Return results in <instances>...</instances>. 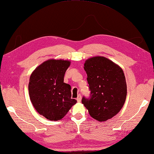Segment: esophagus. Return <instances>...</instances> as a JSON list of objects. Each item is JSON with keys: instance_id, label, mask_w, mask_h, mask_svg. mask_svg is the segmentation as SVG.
Masks as SVG:
<instances>
[{"instance_id": "esophagus-1", "label": "esophagus", "mask_w": 154, "mask_h": 154, "mask_svg": "<svg viewBox=\"0 0 154 154\" xmlns=\"http://www.w3.org/2000/svg\"><path fill=\"white\" fill-rule=\"evenodd\" d=\"M81 100H82L81 95H78V97H77V99H76L77 101H78V102H80V101H81Z\"/></svg>"}]
</instances>
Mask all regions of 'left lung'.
<instances>
[{"label": "left lung", "instance_id": "obj_1", "mask_svg": "<svg viewBox=\"0 0 154 154\" xmlns=\"http://www.w3.org/2000/svg\"><path fill=\"white\" fill-rule=\"evenodd\" d=\"M90 97L82 102L90 116L99 121L113 117L123 106L127 94L125 76L122 68L103 57L88 59L84 64Z\"/></svg>", "mask_w": 154, "mask_h": 154}]
</instances>
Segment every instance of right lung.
Segmentation results:
<instances>
[{
    "label": "right lung",
    "instance_id": "right-lung-1",
    "mask_svg": "<svg viewBox=\"0 0 154 154\" xmlns=\"http://www.w3.org/2000/svg\"><path fill=\"white\" fill-rule=\"evenodd\" d=\"M70 61L48 60L35 68L29 78L30 100L36 111L50 121L65 116L77 101L71 98V86L64 82Z\"/></svg>",
    "mask_w": 154,
    "mask_h": 154
}]
</instances>
